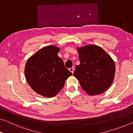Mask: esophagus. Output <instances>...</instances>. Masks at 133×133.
<instances>
[{
	"label": "esophagus",
	"instance_id": "34e87169",
	"mask_svg": "<svg viewBox=\"0 0 133 133\" xmlns=\"http://www.w3.org/2000/svg\"><path fill=\"white\" fill-rule=\"evenodd\" d=\"M69 70H70L72 73H73V72H74V69H73V67H70V68H69Z\"/></svg>",
	"mask_w": 133,
	"mask_h": 133
}]
</instances>
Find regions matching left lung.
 <instances>
[{"label": "left lung", "mask_w": 133, "mask_h": 133, "mask_svg": "<svg viewBox=\"0 0 133 133\" xmlns=\"http://www.w3.org/2000/svg\"><path fill=\"white\" fill-rule=\"evenodd\" d=\"M80 64L74 73L82 88L90 96L102 94L114 81L115 64L102 48L94 45L78 48Z\"/></svg>", "instance_id": "1"}]
</instances>
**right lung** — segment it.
Segmentation results:
<instances>
[{
	"label": "right lung",
	"instance_id": "add662e5",
	"mask_svg": "<svg viewBox=\"0 0 133 133\" xmlns=\"http://www.w3.org/2000/svg\"><path fill=\"white\" fill-rule=\"evenodd\" d=\"M60 48L48 46L30 57L25 66V76L30 87L45 97L56 96L72 75L58 56Z\"/></svg>",
	"mask_w": 133,
	"mask_h": 133
}]
</instances>
